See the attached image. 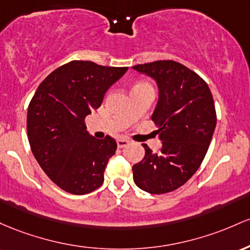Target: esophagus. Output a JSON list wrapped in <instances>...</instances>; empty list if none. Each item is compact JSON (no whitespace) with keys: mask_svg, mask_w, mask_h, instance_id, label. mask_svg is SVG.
Listing matches in <instances>:
<instances>
[{"mask_svg":"<svg viewBox=\"0 0 250 250\" xmlns=\"http://www.w3.org/2000/svg\"><path fill=\"white\" fill-rule=\"evenodd\" d=\"M128 144H130V142H128L127 139H118L117 140V145H118V147H119V148L127 146Z\"/></svg>","mask_w":250,"mask_h":250,"instance_id":"obj_1","label":"esophagus"}]
</instances>
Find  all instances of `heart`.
Segmentation results:
<instances>
[{
	"instance_id": "b5f03b06",
	"label": "heart",
	"mask_w": 250,
	"mask_h": 250,
	"mask_svg": "<svg viewBox=\"0 0 250 250\" xmlns=\"http://www.w3.org/2000/svg\"><path fill=\"white\" fill-rule=\"evenodd\" d=\"M144 87H147V88H152L151 87V85L148 83H145V81H140V83H137L136 85L133 86V88H144ZM132 88V89H133Z\"/></svg>"
}]
</instances>
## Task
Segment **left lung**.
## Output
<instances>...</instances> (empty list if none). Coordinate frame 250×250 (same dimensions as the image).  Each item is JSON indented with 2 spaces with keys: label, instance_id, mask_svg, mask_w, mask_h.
<instances>
[{
  "label": "left lung",
  "instance_id": "1",
  "mask_svg": "<svg viewBox=\"0 0 250 250\" xmlns=\"http://www.w3.org/2000/svg\"><path fill=\"white\" fill-rule=\"evenodd\" d=\"M133 69L157 81L159 99L152 120L163 143L158 153L143 144L145 156L133 165V181L155 195L173 191L192 177L207 155L217 120L212 94L197 73L173 60Z\"/></svg>",
  "mask_w": 250,
  "mask_h": 250
}]
</instances>
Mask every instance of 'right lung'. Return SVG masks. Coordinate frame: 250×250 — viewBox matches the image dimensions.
Wrapping results in <instances>:
<instances>
[{"instance_id":"1","label":"right lung","mask_w":250,"mask_h":250,"mask_svg":"<svg viewBox=\"0 0 250 250\" xmlns=\"http://www.w3.org/2000/svg\"><path fill=\"white\" fill-rule=\"evenodd\" d=\"M127 67H106L74 60L53 71L39 85L27 113L30 148L41 169L59 188L85 195L104 182L108 159L116 153L112 137L95 139L85 118L102 105L106 91Z\"/></svg>"}]
</instances>
